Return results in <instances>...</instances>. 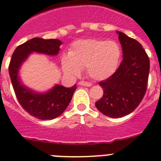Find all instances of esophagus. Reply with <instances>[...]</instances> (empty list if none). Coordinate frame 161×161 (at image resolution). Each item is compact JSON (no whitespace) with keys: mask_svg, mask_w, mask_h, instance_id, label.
Instances as JSON below:
<instances>
[{"mask_svg":"<svg viewBox=\"0 0 161 161\" xmlns=\"http://www.w3.org/2000/svg\"><path fill=\"white\" fill-rule=\"evenodd\" d=\"M78 84H79V86H87V87L91 86H92V84L90 83V82H86V81H80Z\"/></svg>","mask_w":161,"mask_h":161,"instance_id":"34e87169","label":"esophagus"}]
</instances>
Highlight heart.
Wrapping results in <instances>:
<instances>
[{
    "instance_id": "obj_1",
    "label": "heart",
    "mask_w": 161,
    "mask_h": 161,
    "mask_svg": "<svg viewBox=\"0 0 161 161\" xmlns=\"http://www.w3.org/2000/svg\"><path fill=\"white\" fill-rule=\"evenodd\" d=\"M121 57L118 43L112 40L83 39L73 43L68 55L62 58V68L66 75L78 76L86 68L91 79L104 80L115 71Z\"/></svg>"
}]
</instances>
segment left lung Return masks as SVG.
Segmentation results:
<instances>
[{
  "label": "left lung",
  "mask_w": 161,
  "mask_h": 161,
  "mask_svg": "<svg viewBox=\"0 0 161 161\" xmlns=\"http://www.w3.org/2000/svg\"><path fill=\"white\" fill-rule=\"evenodd\" d=\"M116 32L124 59L112 75L99 82L104 94L95 103L101 113L112 118L125 116L138 107L146 94L149 72V59L142 46Z\"/></svg>",
  "instance_id": "left-lung-1"
}]
</instances>
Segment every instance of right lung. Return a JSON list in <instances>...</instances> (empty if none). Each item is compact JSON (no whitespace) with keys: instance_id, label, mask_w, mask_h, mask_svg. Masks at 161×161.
<instances>
[{"instance_id":"add662e5","label":"right lung","mask_w":161,"mask_h":161,"mask_svg":"<svg viewBox=\"0 0 161 161\" xmlns=\"http://www.w3.org/2000/svg\"><path fill=\"white\" fill-rule=\"evenodd\" d=\"M61 44L58 39L46 40L34 37L15 49L9 64V75L19 103L30 115L39 119H53L61 115L69 104L77 87L76 85L70 88L56 85L46 93H37L22 84L19 70L30 53L35 52L57 56Z\"/></svg>"}]
</instances>
